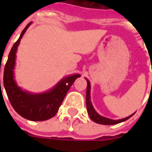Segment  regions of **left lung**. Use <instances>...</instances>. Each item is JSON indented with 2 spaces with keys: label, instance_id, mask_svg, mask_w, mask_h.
Masks as SVG:
<instances>
[{
  "label": "left lung",
  "instance_id": "1",
  "mask_svg": "<svg viewBox=\"0 0 152 152\" xmlns=\"http://www.w3.org/2000/svg\"><path fill=\"white\" fill-rule=\"evenodd\" d=\"M87 90H86V107H87V112L88 114L90 116L91 120H93L95 123L96 124H104V125H113V124H119L122 122H124L126 120H128L129 118H131L134 114H132L130 116L127 117L125 118H123V119H118V120H113L107 118H105V117H102L101 115L97 113L96 112V110L94 109L93 106H92V103L91 101V84H90V81L87 79Z\"/></svg>",
  "mask_w": 152,
  "mask_h": 152
}]
</instances>
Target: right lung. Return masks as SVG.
Listing matches in <instances>:
<instances>
[{
  "label": "right lung",
  "mask_w": 152,
  "mask_h": 152,
  "mask_svg": "<svg viewBox=\"0 0 152 152\" xmlns=\"http://www.w3.org/2000/svg\"><path fill=\"white\" fill-rule=\"evenodd\" d=\"M30 24L31 23L24 28L20 37L11 49L4 68L3 84L9 101L18 113L28 120L45 121L50 119L56 114L67 91L75 79L80 77V74H73L63 78L51 90L41 94H33L19 88L16 84L13 74L16 52L21 39Z\"/></svg>",
  "instance_id": "obj_1"
}]
</instances>
